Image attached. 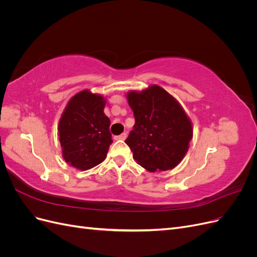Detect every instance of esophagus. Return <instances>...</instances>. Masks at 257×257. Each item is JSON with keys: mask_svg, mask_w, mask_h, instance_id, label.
I'll use <instances>...</instances> for the list:
<instances>
[{"mask_svg": "<svg viewBox=\"0 0 257 257\" xmlns=\"http://www.w3.org/2000/svg\"><path fill=\"white\" fill-rule=\"evenodd\" d=\"M126 138V133H122L121 135H118V136H114V139L115 141H124V139Z\"/></svg>", "mask_w": 257, "mask_h": 257, "instance_id": "34e87169", "label": "esophagus"}]
</instances>
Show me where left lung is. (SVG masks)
I'll return each mask as SVG.
<instances>
[{"mask_svg":"<svg viewBox=\"0 0 257 257\" xmlns=\"http://www.w3.org/2000/svg\"><path fill=\"white\" fill-rule=\"evenodd\" d=\"M126 97L135 125L125 143L137 164L151 173L175 168L193 137L192 122L180 103L157 84L130 91Z\"/></svg>","mask_w":257,"mask_h":257,"instance_id":"8db88e82","label":"left lung"}]
</instances>
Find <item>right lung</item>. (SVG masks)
Returning a JSON list of instances; mask_svg holds the SVG:
<instances>
[{
	"label": "right lung",
	"instance_id": "obj_1",
	"mask_svg": "<svg viewBox=\"0 0 257 257\" xmlns=\"http://www.w3.org/2000/svg\"><path fill=\"white\" fill-rule=\"evenodd\" d=\"M103 95L83 90L75 94L62 113L58 132L67 164L88 170L102 163L112 143L110 120L104 113Z\"/></svg>",
	"mask_w": 257,
	"mask_h": 257
}]
</instances>
